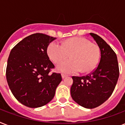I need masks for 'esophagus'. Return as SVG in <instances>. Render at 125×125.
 I'll return each instance as SVG.
<instances>
[{"mask_svg": "<svg viewBox=\"0 0 125 125\" xmlns=\"http://www.w3.org/2000/svg\"><path fill=\"white\" fill-rule=\"evenodd\" d=\"M67 75L66 74H62V78L63 79V78H66L67 77Z\"/></svg>", "mask_w": 125, "mask_h": 125, "instance_id": "esophagus-1", "label": "esophagus"}]
</instances>
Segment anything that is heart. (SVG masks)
<instances>
[{"label":"heart","instance_id":"obj_1","mask_svg":"<svg viewBox=\"0 0 125 125\" xmlns=\"http://www.w3.org/2000/svg\"><path fill=\"white\" fill-rule=\"evenodd\" d=\"M47 53L54 63H60L69 58L71 60L59 63L57 70L65 74L87 72L97 65L100 57L98 45L83 38L69 39L63 44L52 42L47 48Z\"/></svg>","mask_w":125,"mask_h":125}]
</instances>
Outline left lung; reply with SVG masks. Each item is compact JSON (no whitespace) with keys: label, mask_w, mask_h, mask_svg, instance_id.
Here are the masks:
<instances>
[{"label":"left lung","mask_w":125,"mask_h":125,"mask_svg":"<svg viewBox=\"0 0 125 125\" xmlns=\"http://www.w3.org/2000/svg\"><path fill=\"white\" fill-rule=\"evenodd\" d=\"M90 35L99 46L101 59L98 66L86 76H73L71 95L77 104L92 109L104 103L112 94L119 76L116 54L100 36Z\"/></svg>","instance_id":"8db88e82"}]
</instances>
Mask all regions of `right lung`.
I'll return each mask as SVG.
<instances>
[{"label": "right lung", "instance_id": "1", "mask_svg": "<svg viewBox=\"0 0 125 125\" xmlns=\"http://www.w3.org/2000/svg\"><path fill=\"white\" fill-rule=\"evenodd\" d=\"M54 40L46 34H32L17 43L9 55L7 82L15 99L26 106L47 104L62 80L60 73L50 74L54 65L47 55V48Z\"/></svg>", "mask_w": 125, "mask_h": 125}]
</instances>
